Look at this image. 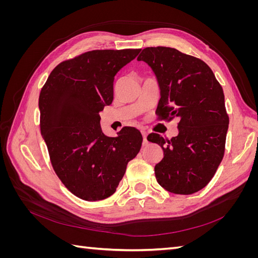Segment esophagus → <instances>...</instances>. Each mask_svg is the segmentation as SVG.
Returning <instances> with one entry per match:
<instances>
[{"label":"esophagus","instance_id":"esophagus-1","mask_svg":"<svg viewBox=\"0 0 258 258\" xmlns=\"http://www.w3.org/2000/svg\"><path fill=\"white\" fill-rule=\"evenodd\" d=\"M142 136H143V142H144V144H146L147 143V134H146V131H144V130H142Z\"/></svg>","mask_w":258,"mask_h":258}]
</instances>
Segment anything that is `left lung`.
Masks as SVG:
<instances>
[{
	"instance_id": "8db88e82",
	"label": "left lung",
	"mask_w": 258,
	"mask_h": 258,
	"mask_svg": "<svg viewBox=\"0 0 258 258\" xmlns=\"http://www.w3.org/2000/svg\"><path fill=\"white\" fill-rule=\"evenodd\" d=\"M138 61L150 66L157 79L161 119H178V135L165 140L151 134L163 158L155 166L157 182L177 195L197 192L208 185L225 152L229 117L224 91L210 67L202 60L170 47H147Z\"/></svg>"
}]
</instances>
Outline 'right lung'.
I'll return each mask as SVG.
<instances>
[{"instance_id":"right-lung-1","label":"right lung","mask_w":258,"mask_h":258,"mask_svg":"<svg viewBox=\"0 0 258 258\" xmlns=\"http://www.w3.org/2000/svg\"><path fill=\"white\" fill-rule=\"evenodd\" d=\"M141 49L92 50L61 62L40 93L41 134L54 172L76 197L87 201L112 196L143 138L124 127L106 137L99 113L114 98V77Z\"/></svg>"}]
</instances>
